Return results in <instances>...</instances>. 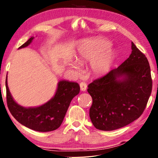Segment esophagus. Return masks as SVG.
<instances>
[{"label":"esophagus","mask_w":158,"mask_h":158,"mask_svg":"<svg viewBox=\"0 0 158 158\" xmlns=\"http://www.w3.org/2000/svg\"><path fill=\"white\" fill-rule=\"evenodd\" d=\"M80 87H81V90L82 91V92H85V91H86V89H87V85L86 83H85V82H82L80 83Z\"/></svg>","instance_id":"obj_1"}]
</instances>
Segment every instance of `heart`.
I'll return each mask as SVG.
<instances>
[{
	"label": "heart",
	"mask_w": 158,
	"mask_h": 158,
	"mask_svg": "<svg viewBox=\"0 0 158 158\" xmlns=\"http://www.w3.org/2000/svg\"><path fill=\"white\" fill-rule=\"evenodd\" d=\"M110 43L103 40H92L85 42L77 50L76 62L83 64L90 62V72L93 76H100L110 70L114 60V52L108 48ZM70 68L76 74L81 73V68L76 63L71 64Z\"/></svg>",
	"instance_id": "heart-1"
}]
</instances>
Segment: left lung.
<instances>
[{"instance_id": "8db88e82", "label": "left lung", "mask_w": 158, "mask_h": 158, "mask_svg": "<svg viewBox=\"0 0 158 158\" xmlns=\"http://www.w3.org/2000/svg\"><path fill=\"white\" fill-rule=\"evenodd\" d=\"M131 44L128 59L88 85L93 101L89 117L96 129L121 128L144 111L152 91L151 69L145 55Z\"/></svg>"}]
</instances>
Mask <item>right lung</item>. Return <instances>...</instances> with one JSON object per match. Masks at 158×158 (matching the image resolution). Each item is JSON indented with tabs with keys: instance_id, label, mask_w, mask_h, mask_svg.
I'll use <instances>...</instances> for the list:
<instances>
[{
	"instance_id": "add662e5",
	"label": "right lung",
	"mask_w": 158,
	"mask_h": 158,
	"mask_svg": "<svg viewBox=\"0 0 158 158\" xmlns=\"http://www.w3.org/2000/svg\"><path fill=\"white\" fill-rule=\"evenodd\" d=\"M33 39L34 37H30L19 48L28 46ZM7 81L6 77L7 104L10 113L22 125L39 132L52 131L59 128L72 99L80 92V86L77 82L64 80L58 82L56 92L51 100L41 106L27 108L19 106L14 100Z\"/></svg>"
}]
</instances>
